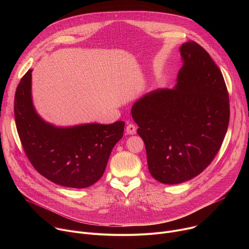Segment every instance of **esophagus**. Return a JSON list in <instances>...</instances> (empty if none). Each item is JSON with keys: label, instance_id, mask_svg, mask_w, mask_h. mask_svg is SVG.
<instances>
[{"label": "esophagus", "instance_id": "1", "mask_svg": "<svg viewBox=\"0 0 249 249\" xmlns=\"http://www.w3.org/2000/svg\"><path fill=\"white\" fill-rule=\"evenodd\" d=\"M136 131H137V128L134 124H128L126 126V132L127 134H130V135H134L136 134Z\"/></svg>", "mask_w": 249, "mask_h": 249}]
</instances>
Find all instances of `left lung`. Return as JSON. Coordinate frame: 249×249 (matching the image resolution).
<instances>
[{"instance_id":"8db88e82","label":"left lung","mask_w":249,"mask_h":249,"mask_svg":"<svg viewBox=\"0 0 249 249\" xmlns=\"http://www.w3.org/2000/svg\"><path fill=\"white\" fill-rule=\"evenodd\" d=\"M180 55L175 88L146 94L131 111L149 170L164 184L201 173L218 154L230 121L229 92L219 67L195 41L182 44Z\"/></svg>"}]
</instances>
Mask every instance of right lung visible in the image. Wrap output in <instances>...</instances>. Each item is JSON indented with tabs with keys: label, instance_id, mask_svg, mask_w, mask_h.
Instances as JSON below:
<instances>
[{
	"label": "right lung",
	"instance_id": "obj_1",
	"mask_svg": "<svg viewBox=\"0 0 249 249\" xmlns=\"http://www.w3.org/2000/svg\"><path fill=\"white\" fill-rule=\"evenodd\" d=\"M15 118L32 166L48 180L71 188H86L100 178L125 126L123 121H117L57 128L44 122L32 105L31 70L17 88Z\"/></svg>",
	"mask_w": 249,
	"mask_h": 249
}]
</instances>
